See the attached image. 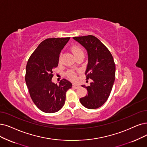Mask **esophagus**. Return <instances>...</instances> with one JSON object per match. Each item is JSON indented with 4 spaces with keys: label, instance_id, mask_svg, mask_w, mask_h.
Listing matches in <instances>:
<instances>
[{
    "label": "esophagus",
    "instance_id": "esophagus-1",
    "mask_svg": "<svg viewBox=\"0 0 147 147\" xmlns=\"http://www.w3.org/2000/svg\"><path fill=\"white\" fill-rule=\"evenodd\" d=\"M72 86H73L74 88H75V89H78V88H79L80 87L79 84H76V83H73L72 84Z\"/></svg>",
    "mask_w": 147,
    "mask_h": 147
}]
</instances>
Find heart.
Masks as SVG:
<instances>
[{"mask_svg":"<svg viewBox=\"0 0 147 147\" xmlns=\"http://www.w3.org/2000/svg\"><path fill=\"white\" fill-rule=\"evenodd\" d=\"M72 52L75 57L81 54H84L83 49L79 46H74L72 48ZM67 75L70 79L72 80H75L76 79V77H77V74H76L74 70H69L67 73Z\"/></svg>","mask_w":147,"mask_h":147,"instance_id":"obj_1","label":"heart"}]
</instances>
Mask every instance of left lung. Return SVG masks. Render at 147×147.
I'll return each instance as SVG.
<instances>
[{
	"label": "left lung",
	"instance_id": "1",
	"mask_svg": "<svg viewBox=\"0 0 147 147\" xmlns=\"http://www.w3.org/2000/svg\"><path fill=\"white\" fill-rule=\"evenodd\" d=\"M73 38L86 49L88 63L86 70V79L92 80L85 87L87 95L80 101L89 109L100 107L107 101L115 79V64L110 52L96 37L93 36L76 37Z\"/></svg>",
	"mask_w": 147,
	"mask_h": 147
}]
</instances>
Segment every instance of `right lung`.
I'll list each match as a JSON object with an SVG mask.
<instances>
[{"label": "right lung", "instance_id": "1", "mask_svg": "<svg viewBox=\"0 0 147 147\" xmlns=\"http://www.w3.org/2000/svg\"><path fill=\"white\" fill-rule=\"evenodd\" d=\"M70 37L52 38L43 41L27 63L25 81L34 103L45 113L59 111L65 102L66 93L72 84L66 79L59 86L52 81V70L58 66L61 50Z\"/></svg>", "mask_w": 147, "mask_h": 147}]
</instances>
